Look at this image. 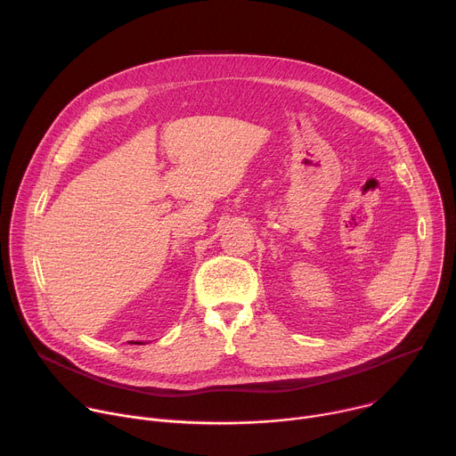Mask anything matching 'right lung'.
<instances>
[{
    "label": "right lung",
    "mask_w": 456,
    "mask_h": 456,
    "mask_svg": "<svg viewBox=\"0 0 456 456\" xmlns=\"http://www.w3.org/2000/svg\"><path fill=\"white\" fill-rule=\"evenodd\" d=\"M134 343V341H132ZM135 345H142V343H135Z\"/></svg>",
    "instance_id": "1"
}]
</instances>
